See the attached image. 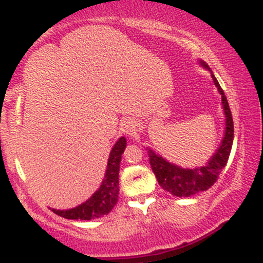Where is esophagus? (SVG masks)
<instances>
[{
    "mask_svg": "<svg viewBox=\"0 0 263 263\" xmlns=\"http://www.w3.org/2000/svg\"><path fill=\"white\" fill-rule=\"evenodd\" d=\"M134 125H132V122L129 121H126L123 123V132L127 135H132V132H134Z\"/></svg>",
    "mask_w": 263,
    "mask_h": 263,
    "instance_id": "34e87169",
    "label": "esophagus"
}]
</instances>
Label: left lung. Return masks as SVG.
Returning <instances> with one entry per match:
<instances>
[{
  "label": "left lung",
  "instance_id": "8db88e82",
  "mask_svg": "<svg viewBox=\"0 0 263 263\" xmlns=\"http://www.w3.org/2000/svg\"><path fill=\"white\" fill-rule=\"evenodd\" d=\"M200 64L210 70L209 66L205 64L203 60H200ZM211 78H213L214 84L218 87L220 95H221L222 107H224L226 117V127L224 140H222L218 151L209 159V162L200 168H193V170L186 168V170H184L179 165L167 162L163 157L157 155L151 148H146L149 157L151 168H152L153 173L158 180V184L163 189L170 192L171 194L176 195V197H192V195L198 194L199 192H204V190H208L210 186H213L214 183L218 180L220 173L228 163L229 156H230L232 141H234L232 115L224 90L221 89L219 81L216 80L213 73H211Z\"/></svg>",
  "mask_w": 263,
  "mask_h": 263
}]
</instances>
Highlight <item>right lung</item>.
<instances>
[{
  "mask_svg": "<svg viewBox=\"0 0 263 263\" xmlns=\"http://www.w3.org/2000/svg\"><path fill=\"white\" fill-rule=\"evenodd\" d=\"M126 138L121 137L115 143L108 157L106 173L100 188L96 190L91 198L79 206L69 210L52 209L53 213L65 219L91 220L107 215L119 200V172L121 156L126 148Z\"/></svg>",
  "mask_w": 263,
  "mask_h": 263,
  "instance_id": "1",
  "label": "right lung"
}]
</instances>
